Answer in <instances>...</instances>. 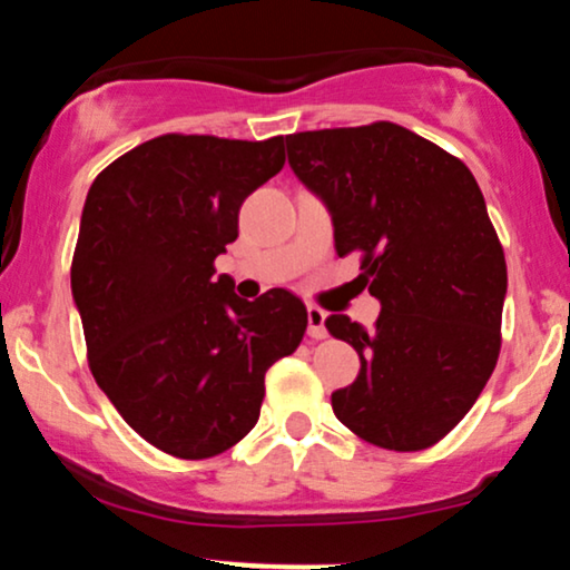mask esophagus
I'll list each match as a JSON object with an SVG mask.
<instances>
[{
    "mask_svg": "<svg viewBox=\"0 0 570 570\" xmlns=\"http://www.w3.org/2000/svg\"><path fill=\"white\" fill-rule=\"evenodd\" d=\"M326 311H322L318 305H307V335L313 340L326 337Z\"/></svg>",
    "mask_w": 570,
    "mask_h": 570,
    "instance_id": "obj_1",
    "label": "esophagus"
}]
</instances>
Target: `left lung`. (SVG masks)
Returning a JSON list of instances; mask_svg holds the SVG:
<instances>
[{
    "label": "left lung",
    "instance_id": "8db88e82",
    "mask_svg": "<svg viewBox=\"0 0 570 570\" xmlns=\"http://www.w3.org/2000/svg\"><path fill=\"white\" fill-rule=\"evenodd\" d=\"M286 149L330 208L337 254H362L356 281L381 299L375 330L326 318L362 362L332 410L377 448L426 450L472 410L499 362L507 259L480 185L434 141L385 120L292 134Z\"/></svg>",
    "mask_w": 570,
    "mask_h": 570
}]
</instances>
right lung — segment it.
<instances>
[{
    "label": "right lung",
    "instance_id": "add662e5",
    "mask_svg": "<svg viewBox=\"0 0 570 570\" xmlns=\"http://www.w3.org/2000/svg\"><path fill=\"white\" fill-rule=\"evenodd\" d=\"M284 160V136L166 134L88 189L71 259L88 364L122 421L163 453L200 461L244 440L265 372L303 343V299L271 289L248 303L230 276L214 278L240 206Z\"/></svg>",
    "mask_w": 570,
    "mask_h": 570
}]
</instances>
